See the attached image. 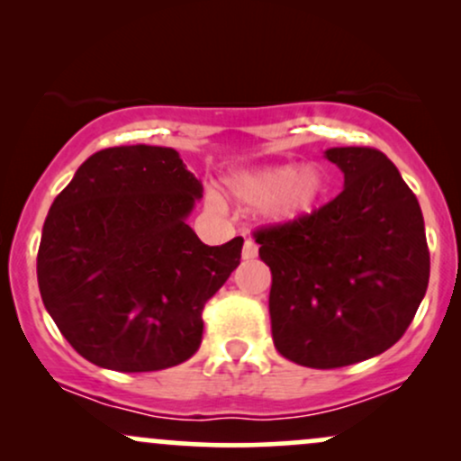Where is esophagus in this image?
Segmentation results:
<instances>
[{
  "label": "esophagus",
  "instance_id": "34e87169",
  "mask_svg": "<svg viewBox=\"0 0 461 461\" xmlns=\"http://www.w3.org/2000/svg\"><path fill=\"white\" fill-rule=\"evenodd\" d=\"M256 256H258V245L251 240V238H247L245 247H242V260H253Z\"/></svg>",
  "mask_w": 461,
  "mask_h": 461
}]
</instances>
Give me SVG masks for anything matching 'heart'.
Masks as SVG:
<instances>
[{
  "mask_svg": "<svg viewBox=\"0 0 461 461\" xmlns=\"http://www.w3.org/2000/svg\"><path fill=\"white\" fill-rule=\"evenodd\" d=\"M227 190L245 208H262L271 223H297L314 212L325 199L330 177L316 162L301 164H264V167L242 168L227 177ZM212 203L221 199L210 194Z\"/></svg>",
  "mask_w": 461,
  "mask_h": 461,
  "instance_id": "obj_1",
  "label": "heart"
}]
</instances>
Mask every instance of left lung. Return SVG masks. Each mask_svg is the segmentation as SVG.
Wrapping results in <instances>:
<instances>
[{
	"label": "left lung",
	"mask_w": 461,
	"mask_h": 461,
	"mask_svg": "<svg viewBox=\"0 0 461 461\" xmlns=\"http://www.w3.org/2000/svg\"><path fill=\"white\" fill-rule=\"evenodd\" d=\"M345 176L336 199L297 223L256 231L273 275L275 348L308 368L375 357L403 336L429 284L416 194L385 153L331 147Z\"/></svg>",
	"instance_id": "obj_1"
}]
</instances>
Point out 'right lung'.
<instances>
[{"label": "right lung", "instance_id": "right-lung-1", "mask_svg": "<svg viewBox=\"0 0 461 461\" xmlns=\"http://www.w3.org/2000/svg\"><path fill=\"white\" fill-rule=\"evenodd\" d=\"M203 186L171 147L93 153L51 203L36 277L82 357L119 373L186 362L203 312L240 264L242 238L208 247L186 219Z\"/></svg>", "mask_w": 461, "mask_h": 461}]
</instances>
